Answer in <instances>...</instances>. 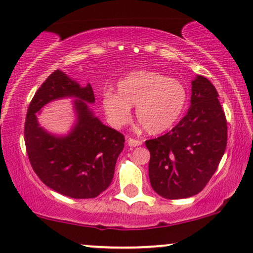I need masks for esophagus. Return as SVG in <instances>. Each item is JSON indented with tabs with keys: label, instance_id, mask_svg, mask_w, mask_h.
<instances>
[{
	"label": "esophagus",
	"instance_id": "obj_1",
	"mask_svg": "<svg viewBox=\"0 0 253 253\" xmlns=\"http://www.w3.org/2000/svg\"><path fill=\"white\" fill-rule=\"evenodd\" d=\"M127 144H128L129 147H139L142 144V141L141 140H136V139H132V137H128L127 139Z\"/></svg>",
	"mask_w": 253,
	"mask_h": 253
}]
</instances>
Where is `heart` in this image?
Here are the masks:
<instances>
[{"label":"heart","mask_w":253,"mask_h":253,"mask_svg":"<svg viewBox=\"0 0 253 253\" xmlns=\"http://www.w3.org/2000/svg\"><path fill=\"white\" fill-rule=\"evenodd\" d=\"M187 104V90L176 79L154 70H137L123 77L117 84V93L103 95V109L109 123L120 128L132 119L130 107L143 129L160 134L170 129L179 120Z\"/></svg>","instance_id":"b5f03b06"}]
</instances>
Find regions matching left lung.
Segmentation results:
<instances>
[{
    "instance_id": "1",
    "label": "left lung",
    "mask_w": 253,
    "mask_h": 253,
    "mask_svg": "<svg viewBox=\"0 0 253 253\" xmlns=\"http://www.w3.org/2000/svg\"><path fill=\"white\" fill-rule=\"evenodd\" d=\"M215 86L204 76L192 82L191 106L169 133L146 141L151 187L166 199L204 190L227 147V119Z\"/></svg>"
}]
</instances>
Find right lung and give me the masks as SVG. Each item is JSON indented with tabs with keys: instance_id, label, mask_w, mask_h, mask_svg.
Instances as JSON below:
<instances>
[{
	"instance_id": "add662e5",
	"label": "right lung",
	"mask_w": 253,
	"mask_h": 253,
	"mask_svg": "<svg viewBox=\"0 0 253 253\" xmlns=\"http://www.w3.org/2000/svg\"><path fill=\"white\" fill-rule=\"evenodd\" d=\"M63 96L79 98L76 101L79 120L68 137L55 138L39 127L35 113L50 100ZM85 102H95L91 85L80 86L55 70L33 96L24 125L26 153L33 171L46 186L74 199L96 198L110 186L125 143L123 134L93 117Z\"/></svg>"
}]
</instances>
